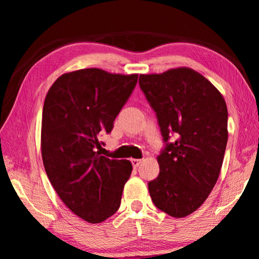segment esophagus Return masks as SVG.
I'll return each instance as SVG.
<instances>
[{
	"instance_id": "34e87169",
	"label": "esophagus",
	"mask_w": 259,
	"mask_h": 259,
	"mask_svg": "<svg viewBox=\"0 0 259 259\" xmlns=\"http://www.w3.org/2000/svg\"><path fill=\"white\" fill-rule=\"evenodd\" d=\"M140 162H142V160H138V159H133L131 160V164H133L134 168H138Z\"/></svg>"
}]
</instances>
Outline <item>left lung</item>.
<instances>
[{
  "instance_id": "8db88e82",
  "label": "left lung",
  "mask_w": 259,
  "mask_h": 259,
  "mask_svg": "<svg viewBox=\"0 0 259 259\" xmlns=\"http://www.w3.org/2000/svg\"><path fill=\"white\" fill-rule=\"evenodd\" d=\"M139 87L164 144L159 176L148 183L152 201L169 216L185 217L204 202L221 172L229 137L226 103L191 68L139 75Z\"/></svg>"
}]
</instances>
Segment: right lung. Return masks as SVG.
Listing matches in <instances>:
<instances>
[{
    "instance_id": "obj_1",
    "label": "right lung",
    "mask_w": 259,
    "mask_h": 259,
    "mask_svg": "<svg viewBox=\"0 0 259 259\" xmlns=\"http://www.w3.org/2000/svg\"><path fill=\"white\" fill-rule=\"evenodd\" d=\"M137 74L99 68L61 75L42 113L41 147L46 172L61 201L84 221L97 224L117 211L133 165L100 154V135L111 134L128 102Z\"/></svg>"
}]
</instances>
